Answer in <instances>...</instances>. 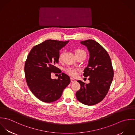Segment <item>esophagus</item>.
<instances>
[{"label": "esophagus", "instance_id": "1", "mask_svg": "<svg viewBox=\"0 0 135 135\" xmlns=\"http://www.w3.org/2000/svg\"><path fill=\"white\" fill-rule=\"evenodd\" d=\"M76 81V80L75 79H74V78H71V81L72 82V83H73V82H75Z\"/></svg>", "mask_w": 135, "mask_h": 135}]
</instances>
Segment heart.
I'll list each match as a JSON object with an SVG mask.
<instances>
[{"mask_svg": "<svg viewBox=\"0 0 135 135\" xmlns=\"http://www.w3.org/2000/svg\"><path fill=\"white\" fill-rule=\"evenodd\" d=\"M75 52V55H80L81 54H86L85 51H84L83 50L80 49H76L74 50ZM63 59V53L61 52L59 54V56H58V60L59 61H61ZM65 71L66 72V73L70 75V76H75L77 75V71L78 70L75 69H72V68H68L67 69L65 70Z\"/></svg>", "mask_w": 135, "mask_h": 135, "instance_id": "heart-1", "label": "heart"}]
</instances>
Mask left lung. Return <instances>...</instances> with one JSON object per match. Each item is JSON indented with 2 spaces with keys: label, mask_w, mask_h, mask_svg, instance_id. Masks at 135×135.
<instances>
[{
  "label": "left lung",
  "mask_w": 135,
  "mask_h": 135,
  "mask_svg": "<svg viewBox=\"0 0 135 135\" xmlns=\"http://www.w3.org/2000/svg\"><path fill=\"white\" fill-rule=\"evenodd\" d=\"M89 52L90 58L83 75L89 76V84L78 80L80 88L76 93L77 100L81 103L93 105L101 102L109 91L114 76L111 58L106 50L92 39L82 41Z\"/></svg>",
  "instance_id": "1"
}]
</instances>
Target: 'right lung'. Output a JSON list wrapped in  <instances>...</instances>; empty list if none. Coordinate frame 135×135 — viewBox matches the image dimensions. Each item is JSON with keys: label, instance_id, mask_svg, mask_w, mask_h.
<instances>
[{"label": "right lung", "instance_id": "right-lung-1", "mask_svg": "<svg viewBox=\"0 0 135 135\" xmlns=\"http://www.w3.org/2000/svg\"><path fill=\"white\" fill-rule=\"evenodd\" d=\"M69 40H47L31 49L24 66L26 81L30 90L40 101L50 103L58 100L70 83V77L62 73L57 80L51 78L52 74H60L56 67L60 50Z\"/></svg>", "mask_w": 135, "mask_h": 135}]
</instances>
